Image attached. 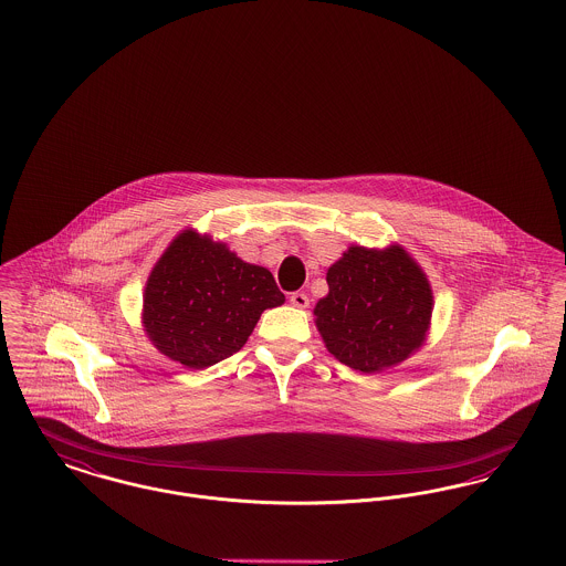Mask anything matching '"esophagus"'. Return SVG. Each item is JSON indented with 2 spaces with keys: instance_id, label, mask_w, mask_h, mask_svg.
<instances>
[{
  "instance_id": "34e87169",
  "label": "esophagus",
  "mask_w": 566,
  "mask_h": 566,
  "mask_svg": "<svg viewBox=\"0 0 566 566\" xmlns=\"http://www.w3.org/2000/svg\"><path fill=\"white\" fill-rule=\"evenodd\" d=\"M291 303H293L295 307H300V310H305V307L310 305V297H307L305 293H293V295H291Z\"/></svg>"
}]
</instances>
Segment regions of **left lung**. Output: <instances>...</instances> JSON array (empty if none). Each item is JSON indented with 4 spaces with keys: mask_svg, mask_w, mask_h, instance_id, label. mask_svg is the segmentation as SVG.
Segmentation results:
<instances>
[{
    "mask_svg": "<svg viewBox=\"0 0 566 566\" xmlns=\"http://www.w3.org/2000/svg\"><path fill=\"white\" fill-rule=\"evenodd\" d=\"M329 293L316 303V327L344 366L382 371L421 348L432 321V286L398 243L350 245L327 271Z\"/></svg>",
    "mask_w": 566,
    "mask_h": 566,
    "instance_id": "obj_1",
    "label": "left lung"
}]
</instances>
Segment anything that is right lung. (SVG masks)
Wrapping results in <instances>:
<instances>
[{
	"label": "right lung",
	"instance_id": "1",
	"mask_svg": "<svg viewBox=\"0 0 566 566\" xmlns=\"http://www.w3.org/2000/svg\"><path fill=\"white\" fill-rule=\"evenodd\" d=\"M282 303L269 269L188 229L170 241L147 277L143 327L168 359L205 369L237 353L261 314Z\"/></svg>",
	"mask_w": 566,
	"mask_h": 566
}]
</instances>
